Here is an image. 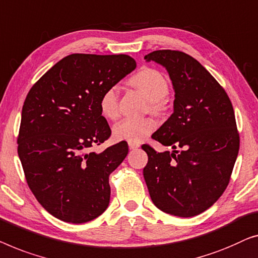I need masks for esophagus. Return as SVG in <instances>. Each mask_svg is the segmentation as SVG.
I'll return each instance as SVG.
<instances>
[{
  "label": "esophagus",
  "mask_w": 258,
  "mask_h": 258,
  "mask_svg": "<svg viewBox=\"0 0 258 258\" xmlns=\"http://www.w3.org/2000/svg\"><path fill=\"white\" fill-rule=\"evenodd\" d=\"M128 147L130 150H137V148L140 147V145L138 143H128Z\"/></svg>",
  "instance_id": "34e87169"
}]
</instances>
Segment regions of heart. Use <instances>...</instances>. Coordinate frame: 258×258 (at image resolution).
I'll list each match as a JSON object with an SVG mask.
<instances>
[{"instance_id":"1","label":"heart","mask_w":258,"mask_h":258,"mask_svg":"<svg viewBox=\"0 0 258 258\" xmlns=\"http://www.w3.org/2000/svg\"><path fill=\"white\" fill-rule=\"evenodd\" d=\"M130 84L148 100V108L154 113L164 110V98L169 92V83L160 71L144 67L130 78ZM99 108L105 118L113 120L119 115V92L117 86H110L101 94ZM157 128L153 118H124L113 126L117 140L140 143Z\"/></svg>"}]
</instances>
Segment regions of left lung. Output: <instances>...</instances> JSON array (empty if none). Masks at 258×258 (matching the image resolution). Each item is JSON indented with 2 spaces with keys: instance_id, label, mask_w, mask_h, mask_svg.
Returning <instances> with one entry per match:
<instances>
[{
  "instance_id": "left-lung-1",
  "label": "left lung",
  "mask_w": 258,
  "mask_h": 258,
  "mask_svg": "<svg viewBox=\"0 0 258 258\" xmlns=\"http://www.w3.org/2000/svg\"><path fill=\"white\" fill-rule=\"evenodd\" d=\"M145 59L166 68L175 91L173 114L152 136L174 151L141 146L148 155V191L162 212L199 215L219 200L233 173L239 150L233 105L219 82L187 53L157 50Z\"/></svg>"
}]
</instances>
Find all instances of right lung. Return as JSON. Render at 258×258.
<instances>
[{
    "label": "right lung",
    "mask_w": 258,
    "mask_h": 258,
    "mask_svg": "<svg viewBox=\"0 0 258 258\" xmlns=\"http://www.w3.org/2000/svg\"><path fill=\"white\" fill-rule=\"evenodd\" d=\"M127 55L72 53L32 85L22 108L17 152L25 180L43 208L69 223L101 215L108 176L128 153L126 141L88 153L111 136L101 94L136 69Z\"/></svg>",
    "instance_id": "add662e5"
}]
</instances>
